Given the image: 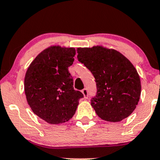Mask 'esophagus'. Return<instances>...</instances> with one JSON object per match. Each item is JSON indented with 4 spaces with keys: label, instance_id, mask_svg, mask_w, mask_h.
<instances>
[{
    "label": "esophagus",
    "instance_id": "obj_1",
    "mask_svg": "<svg viewBox=\"0 0 160 160\" xmlns=\"http://www.w3.org/2000/svg\"><path fill=\"white\" fill-rule=\"evenodd\" d=\"M82 93L83 95L84 98H87L88 96H89V93H88V90L86 89H83L82 90Z\"/></svg>",
    "mask_w": 160,
    "mask_h": 160
}]
</instances>
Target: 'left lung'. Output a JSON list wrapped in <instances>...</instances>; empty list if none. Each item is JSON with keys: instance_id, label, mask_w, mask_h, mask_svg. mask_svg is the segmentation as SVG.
<instances>
[{"instance_id": "8db88e82", "label": "left lung", "mask_w": 160, "mask_h": 160, "mask_svg": "<svg viewBox=\"0 0 160 160\" xmlns=\"http://www.w3.org/2000/svg\"><path fill=\"white\" fill-rule=\"evenodd\" d=\"M78 61L95 79L97 94L91 105L102 120L120 122L136 108L140 98V77L122 53L103 46L77 49Z\"/></svg>"}]
</instances>
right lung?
Returning <instances> with one entry per match:
<instances>
[{"instance_id":"obj_1","label":"right lung","mask_w":160,"mask_h":160,"mask_svg":"<svg viewBox=\"0 0 160 160\" xmlns=\"http://www.w3.org/2000/svg\"><path fill=\"white\" fill-rule=\"evenodd\" d=\"M75 54L74 47L51 46L37 56L26 71L24 88L28 104L48 123H63L72 118L83 97L74 89L68 71Z\"/></svg>"}]
</instances>
